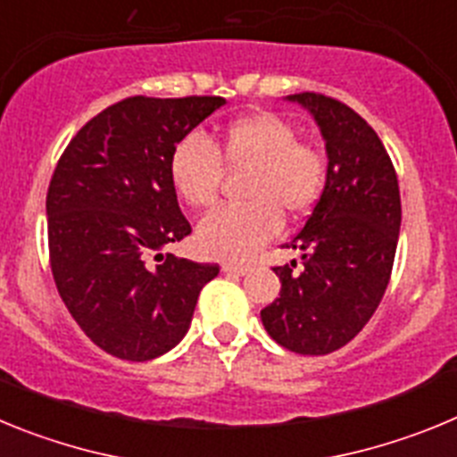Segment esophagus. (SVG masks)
Returning <instances> with one entry per match:
<instances>
[{
    "instance_id": "obj_1",
    "label": "esophagus",
    "mask_w": 457,
    "mask_h": 457,
    "mask_svg": "<svg viewBox=\"0 0 457 457\" xmlns=\"http://www.w3.org/2000/svg\"><path fill=\"white\" fill-rule=\"evenodd\" d=\"M221 270H224L226 274H237V277H245V274L249 272V265H245V263H224V265H221Z\"/></svg>"
}]
</instances>
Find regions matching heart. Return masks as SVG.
Masks as SVG:
<instances>
[{
	"mask_svg": "<svg viewBox=\"0 0 457 457\" xmlns=\"http://www.w3.org/2000/svg\"><path fill=\"white\" fill-rule=\"evenodd\" d=\"M221 162L249 164L242 180L247 201L212 210L196 228V242L208 256L249 258L277 233L281 212L302 215L320 196L325 185V155L284 116L253 112L226 125L217 139L189 132L176 141L169 155L173 192L192 208L217 199Z\"/></svg>",
	"mask_w": 457,
	"mask_h": 457,
	"instance_id": "b5f03b06",
	"label": "heart"
}]
</instances>
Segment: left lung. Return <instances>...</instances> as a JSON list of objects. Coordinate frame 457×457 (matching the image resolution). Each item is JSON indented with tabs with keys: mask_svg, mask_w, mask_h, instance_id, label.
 <instances>
[{
	"mask_svg": "<svg viewBox=\"0 0 457 457\" xmlns=\"http://www.w3.org/2000/svg\"><path fill=\"white\" fill-rule=\"evenodd\" d=\"M325 139L327 179L290 247L297 263L274 268L281 293L261 311L270 337L297 354H327L353 341L378 309L401 233V192L375 130L348 104L295 93Z\"/></svg>",
	"mask_w": 457,
	"mask_h": 457,
	"instance_id": "obj_1",
	"label": "left lung"
}]
</instances>
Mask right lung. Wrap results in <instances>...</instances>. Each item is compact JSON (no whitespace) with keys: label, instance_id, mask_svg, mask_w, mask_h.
<instances>
[{"label":"right lung","instance_id":"1","mask_svg":"<svg viewBox=\"0 0 457 457\" xmlns=\"http://www.w3.org/2000/svg\"><path fill=\"white\" fill-rule=\"evenodd\" d=\"M226 104L217 96L125 98L72 137L47 189L54 284L104 353L148 361L187 334L220 265L162 253L192 233L169 180L176 141Z\"/></svg>","mask_w":457,"mask_h":457}]
</instances>
